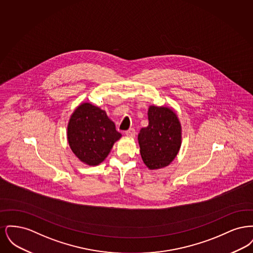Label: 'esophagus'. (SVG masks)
<instances>
[{"instance_id": "34e87169", "label": "esophagus", "mask_w": 253, "mask_h": 253, "mask_svg": "<svg viewBox=\"0 0 253 253\" xmlns=\"http://www.w3.org/2000/svg\"><path fill=\"white\" fill-rule=\"evenodd\" d=\"M125 134L127 135V136H130V137H134V135H135V130L134 129H129L128 131H126L125 132Z\"/></svg>"}]
</instances>
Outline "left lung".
Wrapping results in <instances>:
<instances>
[{
	"instance_id": "1",
	"label": "left lung",
	"mask_w": 253,
	"mask_h": 253,
	"mask_svg": "<svg viewBox=\"0 0 253 253\" xmlns=\"http://www.w3.org/2000/svg\"><path fill=\"white\" fill-rule=\"evenodd\" d=\"M148 120V127L138 133L140 155L150 169L164 168L180 149V122L171 109L157 106H150Z\"/></svg>"
}]
</instances>
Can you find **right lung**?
<instances>
[{"label":"right lung","mask_w":253,"mask_h":253,"mask_svg":"<svg viewBox=\"0 0 253 253\" xmlns=\"http://www.w3.org/2000/svg\"><path fill=\"white\" fill-rule=\"evenodd\" d=\"M121 137L106 112L88 102L73 113L67 127L68 143L73 153L85 164L96 166L109 155Z\"/></svg>","instance_id":"right-lung-1"}]
</instances>
